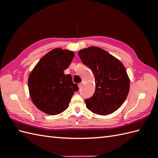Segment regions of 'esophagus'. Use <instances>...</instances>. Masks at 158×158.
<instances>
[{
	"mask_svg": "<svg viewBox=\"0 0 158 158\" xmlns=\"http://www.w3.org/2000/svg\"><path fill=\"white\" fill-rule=\"evenodd\" d=\"M82 84H83V82H80V83L78 84V87L80 88L82 86Z\"/></svg>",
	"mask_w": 158,
	"mask_h": 158,
	"instance_id": "1",
	"label": "esophagus"
}]
</instances>
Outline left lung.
I'll return each instance as SVG.
<instances>
[{
    "label": "left lung",
    "mask_w": 158,
    "mask_h": 158,
    "mask_svg": "<svg viewBox=\"0 0 158 158\" xmlns=\"http://www.w3.org/2000/svg\"><path fill=\"white\" fill-rule=\"evenodd\" d=\"M78 55L95 77V93L85 100L86 107L100 115L113 113L122 106L130 89L125 66L116 57L98 47L81 49Z\"/></svg>",
    "instance_id": "8db88e82"
}]
</instances>
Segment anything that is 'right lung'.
<instances>
[{
    "instance_id": "add662e5",
    "label": "right lung",
    "mask_w": 158,
    "mask_h": 158,
    "mask_svg": "<svg viewBox=\"0 0 158 158\" xmlns=\"http://www.w3.org/2000/svg\"><path fill=\"white\" fill-rule=\"evenodd\" d=\"M74 56L73 51L56 48L43 56L31 70L28 88L32 102L40 111L55 115L69 107L78 86L64 70Z\"/></svg>"
}]
</instances>
